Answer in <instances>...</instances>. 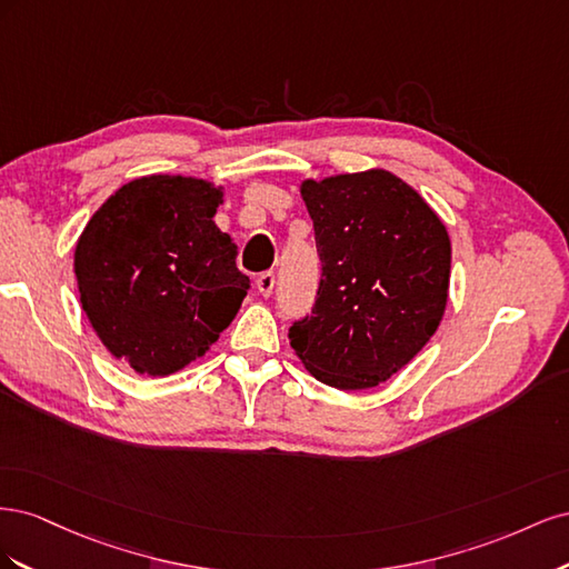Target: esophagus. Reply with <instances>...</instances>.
I'll return each instance as SVG.
<instances>
[{"mask_svg": "<svg viewBox=\"0 0 569 569\" xmlns=\"http://www.w3.org/2000/svg\"><path fill=\"white\" fill-rule=\"evenodd\" d=\"M256 287H258V291H261V297H270L272 295V289H274V272H263V274H258V280H256Z\"/></svg>", "mask_w": 569, "mask_h": 569, "instance_id": "esophagus-1", "label": "esophagus"}]
</instances>
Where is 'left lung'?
I'll return each instance as SVG.
<instances>
[{
    "mask_svg": "<svg viewBox=\"0 0 569 569\" xmlns=\"http://www.w3.org/2000/svg\"><path fill=\"white\" fill-rule=\"evenodd\" d=\"M322 278L289 343L318 382L372 389L435 337L449 303L451 239L416 189L385 168L301 182Z\"/></svg>",
    "mask_w": 569,
    "mask_h": 569,
    "instance_id": "obj_1",
    "label": "left lung"
}]
</instances>
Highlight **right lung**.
Returning a JSON list of instances; mask_svg holds the SVG:
<instances>
[{
  "label": "right lung",
  "instance_id": "obj_1",
  "mask_svg": "<svg viewBox=\"0 0 569 569\" xmlns=\"http://www.w3.org/2000/svg\"><path fill=\"white\" fill-rule=\"evenodd\" d=\"M226 187L144 176L99 206L73 268L82 311L116 360L147 377L194 363L234 320L251 287L216 226Z\"/></svg>",
  "mask_w": 569,
  "mask_h": 569
}]
</instances>
